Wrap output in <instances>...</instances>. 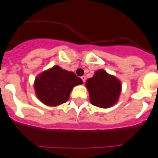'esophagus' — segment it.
<instances>
[{"label": "esophagus", "mask_w": 158, "mask_h": 158, "mask_svg": "<svg viewBox=\"0 0 158 158\" xmlns=\"http://www.w3.org/2000/svg\"><path fill=\"white\" fill-rule=\"evenodd\" d=\"M81 79H82L83 82H84V83L86 81V77H85V76H82V77H81Z\"/></svg>", "instance_id": "1"}]
</instances>
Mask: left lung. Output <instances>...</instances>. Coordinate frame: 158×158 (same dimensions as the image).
I'll list each match as a JSON object with an SVG mask.
<instances>
[{
	"instance_id": "left-lung-1",
	"label": "left lung",
	"mask_w": 158,
	"mask_h": 158,
	"mask_svg": "<svg viewBox=\"0 0 158 158\" xmlns=\"http://www.w3.org/2000/svg\"><path fill=\"white\" fill-rule=\"evenodd\" d=\"M91 104L101 108H109L114 105L121 93V82L115 76L100 69L85 84Z\"/></svg>"
}]
</instances>
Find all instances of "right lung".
I'll return each mask as SVG.
<instances>
[{
  "label": "right lung",
  "mask_w": 158,
  "mask_h": 158,
  "mask_svg": "<svg viewBox=\"0 0 158 158\" xmlns=\"http://www.w3.org/2000/svg\"><path fill=\"white\" fill-rule=\"evenodd\" d=\"M82 84V80L74 72L55 65L36 77L34 87L40 102L50 107H56L67 102L72 89Z\"/></svg>",
  "instance_id": "obj_1"
}]
</instances>
